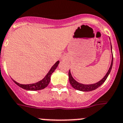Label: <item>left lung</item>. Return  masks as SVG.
Returning a JSON list of instances; mask_svg holds the SVG:
<instances>
[{
	"label": "left lung",
	"mask_w": 123,
	"mask_h": 123,
	"mask_svg": "<svg viewBox=\"0 0 123 123\" xmlns=\"http://www.w3.org/2000/svg\"><path fill=\"white\" fill-rule=\"evenodd\" d=\"M111 51H112V47L111 44ZM113 56L112 57V61L111 63V66L110 67V69H109L108 71L106 73V74L105 75L104 77L100 81L98 82L96 84H90V85H85V84H80L79 82H77L76 80H75L74 79V78L72 77V75L70 74V70L69 72V82H70V85H72V87L73 88H74L75 89L77 90H80V91H83V92H89V91H92L94 90L97 89V88H98L100 85H101L105 82V81L106 80V79H107L108 75L110 73L111 70L112 66H113Z\"/></svg>",
	"instance_id": "obj_1"
}]
</instances>
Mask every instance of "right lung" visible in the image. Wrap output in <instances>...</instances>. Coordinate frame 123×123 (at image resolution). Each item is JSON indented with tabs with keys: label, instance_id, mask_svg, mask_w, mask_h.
I'll return each instance as SVG.
<instances>
[{
	"label": "right lung",
	"instance_id": "obj_1",
	"mask_svg": "<svg viewBox=\"0 0 123 123\" xmlns=\"http://www.w3.org/2000/svg\"><path fill=\"white\" fill-rule=\"evenodd\" d=\"M59 63V61H57L53 65V66L51 68V69H50V70L49 71V72L47 74V75L44 77L43 79H42L41 80H40L39 82H36L35 84H26V85H23V84H20L17 83L16 81L13 80V82L17 84V85H18L19 87H21V88H23L25 90H39L44 89V88L48 85V84H49L50 80H51V74H53V72H54V70H55V69L57 68V67L58 66Z\"/></svg>",
	"mask_w": 123,
	"mask_h": 123
}]
</instances>
